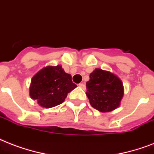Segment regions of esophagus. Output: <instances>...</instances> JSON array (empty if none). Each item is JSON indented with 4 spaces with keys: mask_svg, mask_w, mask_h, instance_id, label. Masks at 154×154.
Masks as SVG:
<instances>
[{
    "mask_svg": "<svg viewBox=\"0 0 154 154\" xmlns=\"http://www.w3.org/2000/svg\"><path fill=\"white\" fill-rule=\"evenodd\" d=\"M79 86L81 88H83V89H85V85H84L83 83H79Z\"/></svg>",
    "mask_w": 154,
    "mask_h": 154,
    "instance_id": "34e87169",
    "label": "esophagus"
}]
</instances>
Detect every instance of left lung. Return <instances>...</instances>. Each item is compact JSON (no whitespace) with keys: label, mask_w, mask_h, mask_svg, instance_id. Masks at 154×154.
Here are the masks:
<instances>
[{"label":"left lung","mask_w":154,"mask_h":154,"mask_svg":"<svg viewBox=\"0 0 154 154\" xmlns=\"http://www.w3.org/2000/svg\"><path fill=\"white\" fill-rule=\"evenodd\" d=\"M91 105L101 112H108L120 106L124 87L120 79L110 71L96 68L86 83Z\"/></svg>","instance_id":"1"}]
</instances>
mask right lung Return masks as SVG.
Wrapping results in <instances>:
<instances>
[{
	"label": "right lung",
	"mask_w": 154,
	"mask_h": 154,
	"mask_svg": "<svg viewBox=\"0 0 154 154\" xmlns=\"http://www.w3.org/2000/svg\"><path fill=\"white\" fill-rule=\"evenodd\" d=\"M77 87L62 66H48L32 78L29 95L42 108H50L65 100L67 94Z\"/></svg>",
	"instance_id": "obj_1"
}]
</instances>
